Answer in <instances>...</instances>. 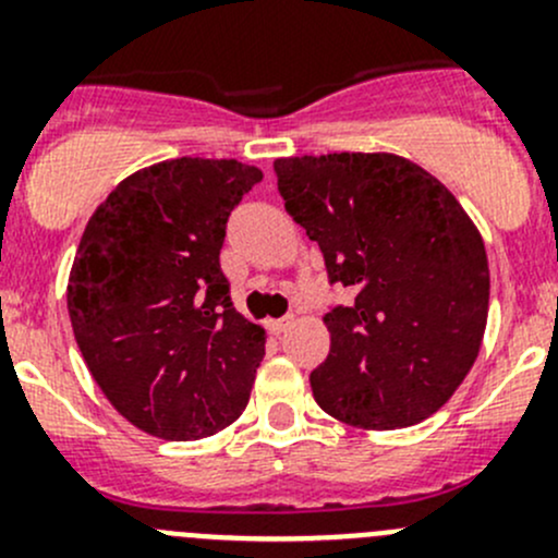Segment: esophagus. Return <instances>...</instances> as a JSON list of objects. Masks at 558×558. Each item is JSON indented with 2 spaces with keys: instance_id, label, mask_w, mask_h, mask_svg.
<instances>
[{
  "instance_id": "1",
  "label": "esophagus",
  "mask_w": 558,
  "mask_h": 558,
  "mask_svg": "<svg viewBox=\"0 0 558 558\" xmlns=\"http://www.w3.org/2000/svg\"><path fill=\"white\" fill-rule=\"evenodd\" d=\"M291 320H294L291 315H286V318H272V320H267V329L272 331V335H283V331L291 326Z\"/></svg>"
}]
</instances>
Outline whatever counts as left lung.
<instances>
[{"instance_id": "1", "label": "left lung", "mask_w": 558, "mask_h": 558, "mask_svg": "<svg viewBox=\"0 0 558 558\" xmlns=\"http://www.w3.org/2000/svg\"><path fill=\"white\" fill-rule=\"evenodd\" d=\"M286 210L324 253L351 307L324 315L329 356L315 402L342 424L397 429L442 408L481 351L488 258L481 232L435 174L393 154L275 161Z\"/></svg>"}]
</instances>
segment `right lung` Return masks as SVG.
<instances>
[{
    "mask_svg": "<svg viewBox=\"0 0 558 558\" xmlns=\"http://www.w3.org/2000/svg\"><path fill=\"white\" fill-rule=\"evenodd\" d=\"M262 178L238 159L159 161L110 191L77 245V348L112 408L161 440L216 435L251 397L264 329L234 311L218 256Z\"/></svg>",
    "mask_w": 558,
    "mask_h": 558,
    "instance_id": "1",
    "label": "right lung"
}]
</instances>
